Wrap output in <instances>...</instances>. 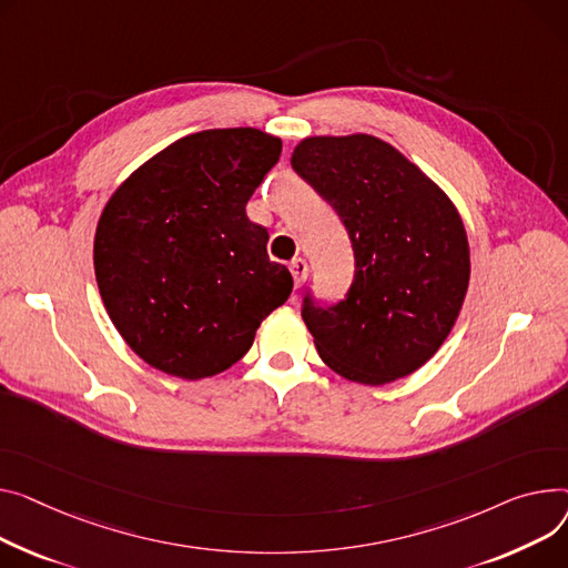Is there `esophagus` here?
I'll return each mask as SVG.
<instances>
[{"label": "esophagus", "instance_id": "1", "mask_svg": "<svg viewBox=\"0 0 568 568\" xmlns=\"http://www.w3.org/2000/svg\"><path fill=\"white\" fill-rule=\"evenodd\" d=\"M290 272H292V278H294V285H296V287L304 285L306 274H308L306 260H304V257H294V260L290 262Z\"/></svg>", "mask_w": 568, "mask_h": 568}]
</instances>
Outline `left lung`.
<instances>
[{
    "mask_svg": "<svg viewBox=\"0 0 568 568\" xmlns=\"http://www.w3.org/2000/svg\"><path fill=\"white\" fill-rule=\"evenodd\" d=\"M292 169L335 207L356 257L345 301L322 308L306 296L320 358L363 386L408 376L440 349L468 292L459 210L397 148L363 132L301 139Z\"/></svg>",
    "mask_w": 568,
    "mask_h": 568,
    "instance_id": "8db88e82",
    "label": "left lung"
}]
</instances>
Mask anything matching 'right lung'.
Returning <instances> with one entry per match:
<instances>
[{"mask_svg":"<svg viewBox=\"0 0 568 568\" xmlns=\"http://www.w3.org/2000/svg\"><path fill=\"white\" fill-rule=\"evenodd\" d=\"M281 148L257 128L203 130L143 162L106 201L95 281L109 320L148 365L186 382L214 376L287 301L292 274L246 216Z\"/></svg>","mask_w":568,"mask_h":568,"instance_id":"obj_1","label":"right lung"}]
</instances>
